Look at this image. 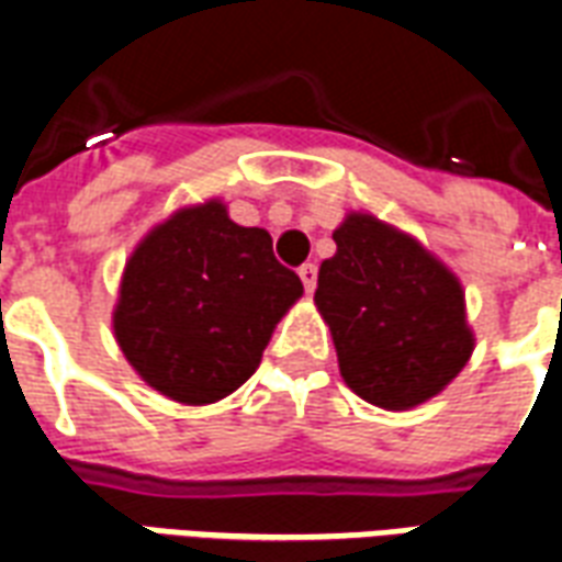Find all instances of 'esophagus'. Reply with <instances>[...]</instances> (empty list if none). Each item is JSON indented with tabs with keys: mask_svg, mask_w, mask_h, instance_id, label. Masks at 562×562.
Returning <instances> with one entry per match:
<instances>
[{
	"mask_svg": "<svg viewBox=\"0 0 562 562\" xmlns=\"http://www.w3.org/2000/svg\"><path fill=\"white\" fill-rule=\"evenodd\" d=\"M297 273H301L303 289H306V292H313L315 280H318V268H315L313 261H306V265H301V270H297Z\"/></svg>",
	"mask_w": 562,
	"mask_h": 562,
	"instance_id": "obj_1",
	"label": "esophagus"
}]
</instances>
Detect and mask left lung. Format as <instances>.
<instances>
[{"label":"left lung","instance_id":"8db88e82","mask_svg":"<svg viewBox=\"0 0 562 562\" xmlns=\"http://www.w3.org/2000/svg\"><path fill=\"white\" fill-rule=\"evenodd\" d=\"M334 240L315 306L330 327L345 384L386 411L438 396L473 355L456 273L372 214H348Z\"/></svg>","mask_w":562,"mask_h":562}]
</instances>
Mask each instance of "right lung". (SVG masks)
I'll return each mask as SVG.
<instances>
[{
    "instance_id": "obj_1",
    "label": "right lung",
    "mask_w": 562,
    "mask_h": 562,
    "mask_svg": "<svg viewBox=\"0 0 562 562\" xmlns=\"http://www.w3.org/2000/svg\"><path fill=\"white\" fill-rule=\"evenodd\" d=\"M303 294L265 228L238 226L220 199L181 207L124 265L115 342L145 384L181 405L235 393Z\"/></svg>"
}]
</instances>
